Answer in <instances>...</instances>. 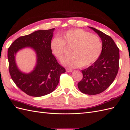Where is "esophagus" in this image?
<instances>
[{
	"label": "esophagus",
	"instance_id": "obj_1",
	"mask_svg": "<svg viewBox=\"0 0 130 130\" xmlns=\"http://www.w3.org/2000/svg\"><path fill=\"white\" fill-rule=\"evenodd\" d=\"M66 71H67V72H72L73 71L72 70L70 69H68V68H67V69H66Z\"/></svg>",
	"mask_w": 130,
	"mask_h": 130
}]
</instances>
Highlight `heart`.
<instances>
[{
	"label": "heart",
	"mask_w": 130,
	"mask_h": 130,
	"mask_svg": "<svg viewBox=\"0 0 130 130\" xmlns=\"http://www.w3.org/2000/svg\"><path fill=\"white\" fill-rule=\"evenodd\" d=\"M67 46L71 47V55L63 58L61 62L70 68H85L92 65L100 56L103 49L99 37L81 29L69 30L61 38L54 37L50 42L52 53L59 60L64 56Z\"/></svg>",
	"instance_id": "b5f03b06"
}]
</instances>
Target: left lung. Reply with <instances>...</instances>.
I'll return each instance as SVG.
<instances>
[{"instance_id": "8db88e82", "label": "left lung", "mask_w": 130, "mask_h": 130, "mask_svg": "<svg viewBox=\"0 0 130 130\" xmlns=\"http://www.w3.org/2000/svg\"><path fill=\"white\" fill-rule=\"evenodd\" d=\"M89 27L101 38L103 49L98 59L89 67L82 70L83 77L78 87L83 93L95 95L106 90L116 77L120 50L111 37L95 28Z\"/></svg>"}]
</instances>
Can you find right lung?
Segmentation results:
<instances>
[{
	"instance_id": "right-lung-1",
	"label": "right lung",
	"mask_w": 130,
	"mask_h": 130,
	"mask_svg": "<svg viewBox=\"0 0 130 130\" xmlns=\"http://www.w3.org/2000/svg\"><path fill=\"white\" fill-rule=\"evenodd\" d=\"M55 28L38 30L18 38L8 50L9 69L13 82L28 95L42 96L51 93L59 84L60 75L65 72L52 54L50 42ZM29 47L37 56V63L31 72H22L16 65L15 56L19 50Z\"/></svg>"
}]
</instances>
